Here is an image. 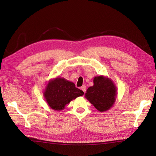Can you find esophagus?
I'll return each mask as SVG.
<instances>
[{"label": "esophagus", "mask_w": 156, "mask_h": 156, "mask_svg": "<svg viewBox=\"0 0 156 156\" xmlns=\"http://www.w3.org/2000/svg\"><path fill=\"white\" fill-rule=\"evenodd\" d=\"M80 89L81 90L83 91L84 92H86V90H87V87H86V86H84V85H83L82 86V87L80 88Z\"/></svg>", "instance_id": "esophagus-1"}]
</instances>
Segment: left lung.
Wrapping results in <instances>:
<instances>
[{
	"label": "left lung",
	"mask_w": 156,
	"mask_h": 156,
	"mask_svg": "<svg viewBox=\"0 0 156 156\" xmlns=\"http://www.w3.org/2000/svg\"><path fill=\"white\" fill-rule=\"evenodd\" d=\"M94 85L85 93V98L100 112L108 111L112 107L117 96V88L107 76H95Z\"/></svg>",
	"instance_id": "left-lung-1"
}]
</instances>
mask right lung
Listing matches in <instances>:
<instances>
[{
	"label": "right lung",
	"instance_id": "right-lung-1",
	"mask_svg": "<svg viewBox=\"0 0 156 156\" xmlns=\"http://www.w3.org/2000/svg\"><path fill=\"white\" fill-rule=\"evenodd\" d=\"M44 97L48 106L56 111L64 110L70 101L84 94V92L76 88L74 83L64 78L57 77L49 80L45 90Z\"/></svg>",
	"mask_w": 156,
	"mask_h": 156
}]
</instances>
